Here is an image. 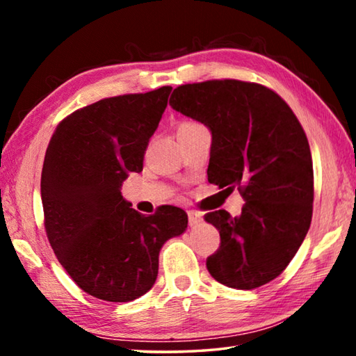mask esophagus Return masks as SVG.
Returning <instances> with one entry per match:
<instances>
[{"instance_id": "obj_1", "label": "esophagus", "mask_w": 356, "mask_h": 356, "mask_svg": "<svg viewBox=\"0 0 356 356\" xmlns=\"http://www.w3.org/2000/svg\"><path fill=\"white\" fill-rule=\"evenodd\" d=\"M188 222L191 227H195L202 222V213L196 212V210H188Z\"/></svg>"}]
</instances>
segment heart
I'll list each match as a JSON object with an SVG mask.
<instances>
[{"instance_id": "obj_1", "label": "heart", "mask_w": 356, "mask_h": 356, "mask_svg": "<svg viewBox=\"0 0 356 356\" xmlns=\"http://www.w3.org/2000/svg\"><path fill=\"white\" fill-rule=\"evenodd\" d=\"M180 125H197V124H195V122H184V124H180Z\"/></svg>"}]
</instances>
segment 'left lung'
<instances>
[{
	"instance_id": "8db88e82",
	"label": "left lung",
	"mask_w": 356,
	"mask_h": 356,
	"mask_svg": "<svg viewBox=\"0 0 356 356\" xmlns=\"http://www.w3.org/2000/svg\"><path fill=\"white\" fill-rule=\"evenodd\" d=\"M172 110L212 134L209 182L238 188L245 206L204 220L220 232L207 257L213 278L232 289L267 284L282 273L308 234L314 201L309 143L278 94L256 83L212 80L174 89Z\"/></svg>"
}]
</instances>
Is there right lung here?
Here are the masks:
<instances>
[{
  "instance_id": "1",
  "label": "right lung",
  "mask_w": 356,
  "mask_h": 356,
  "mask_svg": "<svg viewBox=\"0 0 356 356\" xmlns=\"http://www.w3.org/2000/svg\"><path fill=\"white\" fill-rule=\"evenodd\" d=\"M171 89L76 110L47 147L40 196L48 242L76 286L95 298L125 303L150 291L161 246L188 226L182 209L161 206L146 216L120 193L129 172L143 171Z\"/></svg>"
}]
</instances>
